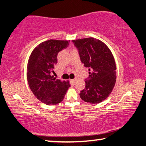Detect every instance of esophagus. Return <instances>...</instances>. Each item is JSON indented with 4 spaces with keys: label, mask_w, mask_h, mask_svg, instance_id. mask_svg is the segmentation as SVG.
Returning <instances> with one entry per match:
<instances>
[{
    "label": "esophagus",
    "mask_w": 146,
    "mask_h": 146,
    "mask_svg": "<svg viewBox=\"0 0 146 146\" xmlns=\"http://www.w3.org/2000/svg\"><path fill=\"white\" fill-rule=\"evenodd\" d=\"M75 80H76V79H75V78L72 79V80H71V82H72L74 84V83H75Z\"/></svg>",
    "instance_id": "1"
}]
</instances>
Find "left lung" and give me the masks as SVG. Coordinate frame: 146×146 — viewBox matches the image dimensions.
<instances>
[{"label": "left lung", "mask_w": 146, "mask_h": 146, "mask_svg": "<svg viewBox=\"0 0 146 146\" xmlns=\"http://www.w3.org/2000/svg\"><path fill=\"white\" fill-rule=\"evenodd\" d=\"M72 42L90 74L85 80V88L80 91V98L91 104L102 102L112 92L117 78V67L111 51L102 41L93 37Z\"/></svg>", "instance_id": "obj_1"}]
</instances>
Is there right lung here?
<instances>
[{
  "mask_svg": "<svg viewBox=\"0 0 146 146\" xmlns=\"http://www.w3.org/2000/svg\"><path fill=\"white\" fill-rule=\"evenodd\" d=\"M70 40H50L42 42L29 56L27 79L33 95L47 105H56L63 100L70 81L54 78V66L57 63L59 51L66 48Z\"/></svg>",
  "mask_w": 146,
  "mask_h": 146,
  "instance_id": "add662e5",
  "label": "right lung"
}]
</instances>
